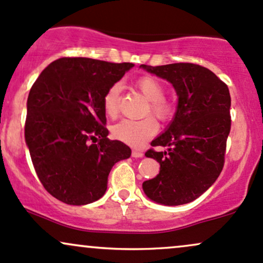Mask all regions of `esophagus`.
<instances>
[{
    "label": "esophagus",
    "mask_w": 263,
    "mask_h": 263,
    "mask_svg": "<svg viewBox=\"0 0 263 263\" xmlns=\"http://www.w3.org/2000/svg\"><path fill=\"white\" fill-rule=\"evenodd\" d=\"M132 155H133V158H143V156H144V153L141 152V150H138V149H133V152H132Z\"/></svg>",
    "instance_id": "obj_1"
}]
</instances>
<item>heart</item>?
Returning a JSON list of instances; mask_svg holds the SVG:
<instances>
[{"instance_id":"b5f03b06","label":"heart","mask_w":263,"mask_h":263,"mask_svg":"<svg viewBox=\"0 0 263 263\" xmlns=\"http://www.w3.org/2000/svg\"><path fill=\"white\" fill-rule=\"evenodd\" d=\"M134 87L143 94L144 98L149 100L147 113L161 122L169 119L173 114V104L165 98V85L160 79L154 76H143L135 81ZM120 90V84L114 83L103 97V108L109 118H116L119 113ZM111 133L116 139L128 145L141 146L158 133V124L150 117L140 120L124 119L113 126Z\"/></svg>"}]
</instances>
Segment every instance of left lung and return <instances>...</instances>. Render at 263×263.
I'll return each mask as SVG.
<instances>
[{
  "instance_id": "1",
  "label": "left lung",
  "mask_w": 263,
  "mask_h": 263,
  "mask_svg": "<svg viewBox=\"0 0 263 263\" xmlns=\"http://www.w3.org/2000/svg\"><path fill=\"white\" fill-rule=\"evenodd\" d=\"M140 67L169 81L179 97L169 128L152 141V146H167V150L145 153L160 164V171L143 182V190L150 200L163 205L191 202L216 181L225 164L231 129L229 88L199 64Z\"/></svg>"
}]
</instances>
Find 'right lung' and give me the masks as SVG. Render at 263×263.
<instances>
[{
  "mask_svg": "<svg viewBox=\"0 0 263 263\" xmlns=\"http://www.w3.org/2000/svg\"><path fill=\"white\" fill-rule=\"evenodd\" d=\"M132 67L64 57L44 68L32 85L26 144L43 187L60 201H97L113 165L130 156V147L108 138L103 97Z\"/></svg>",
  "mask_w": 263,
  "mask_h": 263,
  "instance_id": "right-lung-1",
  "label": "right lung"
}]
</instances>
